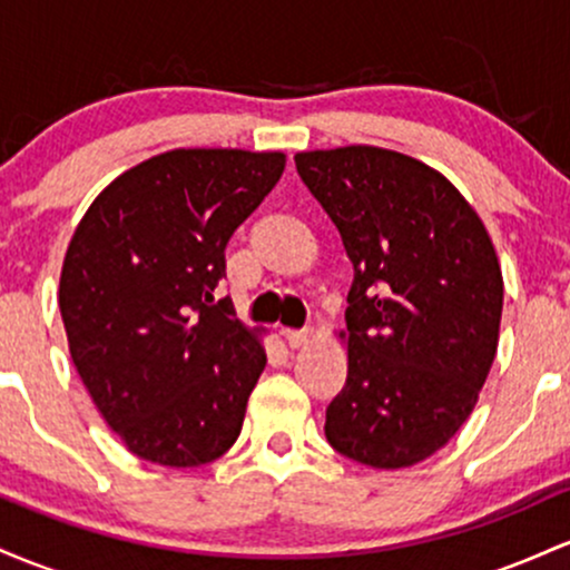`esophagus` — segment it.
Returning a JSON list of instances; mask_svg holds the SVG:
<instances>
[{
  "mask_svg": "<svg viewBox=\"0 0 570 570\" xmlns=\"http://www.w3.org/2000/svg\"><path fill=\"white\" fill-rule=\"evenodd\" d=\"M283 336L291 350H302L309 344V334H306V331H283Z\"/></svg>",
  "mask_w": 570,
  "mask_h": 570,
  "instance_id": "esophagus-1",
  "label": "esophagus"
}]
</instances>
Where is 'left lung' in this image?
<instances>
[{
	"label": "left lung",
	"instance_id": "8db88e82",
	"mask_svg": "<svg viewBox=\"0 0 570 570\" xmlns=\"http://www.w3.org/2000/svg\"><path fill=\"white\" fill-rule=\"evenodd\" d=\"M353 264L347 382L325 439L371 469H409L474 412L498 350L503 274L482 217L441 171L374 145L296 153Z\"/></svg>",
	"mask_w": 570,
	"mask_h": 570
}]
</instances>
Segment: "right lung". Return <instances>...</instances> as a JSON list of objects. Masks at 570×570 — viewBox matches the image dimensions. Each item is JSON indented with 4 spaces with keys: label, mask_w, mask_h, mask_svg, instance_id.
<instances>
[{
    "label": "right lung",
    "mask_w": 570,
    "mask_h": 570,
    "mask_svg": "<svg viewBox=\"0 0 570 570\" xmlns=\"http://www.w3.org/2000/svg\"><path fill=\"white\" fill-rule=\"evenodd\" d=\"M283 171L279 150L177 147L115 177L75 228L59 283L69 355L137 458L196 469L239 436L266 350L215 287Z\"/></svg>",
    "instance_id": "add662e5"
}]
</instances>
